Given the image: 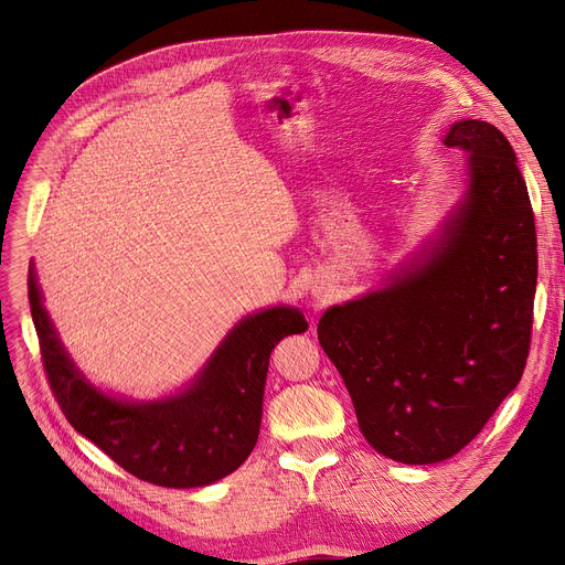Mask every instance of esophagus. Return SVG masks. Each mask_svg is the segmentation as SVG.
<instances>
[{
  "mask_svg": "<svg viewBox=\"0 0 565 565\" xmlns=\"http://www.w3.org/2000/svg\"><path fill=\"white\" fill-rule=\"evenodd\" d=\"M311 292L316 295V298H322V292H324V286H322V281H316V284L311 286Z\"/></svg>",
  "mask_w": 565,
  "mask_h": 565,
  "instance_id": "obj_1",
  "label": "esophagus"
}]
</instances>
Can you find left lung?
<instances>
[{
	"mask_svg": "<svg viewBox=\"0 0 565 565\" xmlns=\"http://www.w3.org/2000/svg\"><path fill=\"white\" fill-rule=\"evenodd\" d=\"M441 141L469 158L449 217L382 288L318 322L362 435L405 465L456 456L518 387L539 279L536 224L509 139L465 118Z\"/></svg>",
	"mask_w": 565,
	"mask_h": 565,
	"instance_id": "8db88e82",
	"label": "left lung"
}]
</instances>
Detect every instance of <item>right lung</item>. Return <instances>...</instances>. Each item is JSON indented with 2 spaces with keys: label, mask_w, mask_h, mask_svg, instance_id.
Here are the masks:
<instances>
[{
  "label": "right lung",
  "mask_w": 565,
  "mask_h": 565,
  "mask_svg": "<svg viewBox=\"0 0 565 565\" xmlns=\"http://www.w3.org/2000/svg\"><path fill=\"white\" fill-rule=\"evenodd\" d=\"M29 307L52 394L71 426L132 477L162 488H203L241 467L254 451L270 352L307 332L295 307L245 316L183 392L158 401L116 398L75 366L43 307L34 265Z\"/></svg>",
  "instance_id": "right-lung-1"
}]
</instances>
